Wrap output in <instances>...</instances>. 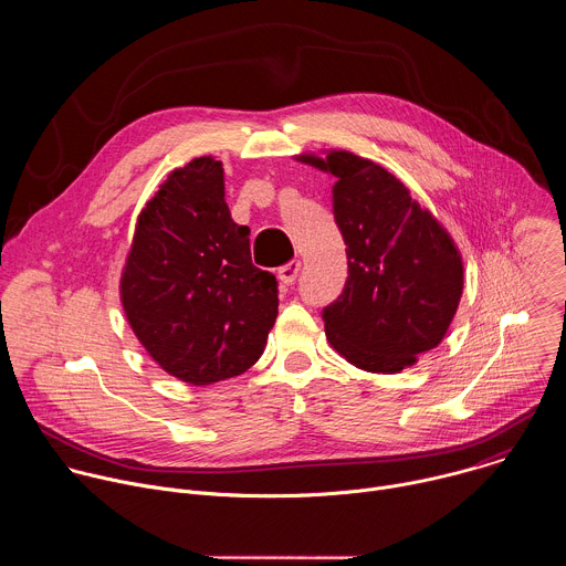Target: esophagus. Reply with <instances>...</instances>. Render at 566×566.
Returning a JSON list of instances; mask_svg holds the SVG:
<instances>
[{
    "instance_id": "obj_1",
    "label": "esophagus",
    "mask_w": 566,
    "mask_h": 566,
    "mask_svg": "<svg viewBox=\"0 0 566 566\" xmlns=\"http://www.w3.org/2000/svg\"><path fill=\"white\" fill-rule=\"evenodd\" d=\"M300 269H302L300 260H293V262L284 264V266L277 271L280 282H282V284H293V282L297 280V275H300Z\"/></svg>"
}]
</instances>
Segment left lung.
Segmentation results:
<instances>
[{
    "label": "left lung",
    "instance_id": "left-lung-1",
    "mask_svg": "<svg viewBox=\"0 0 566 566\" xmlns=\"http://www.w3.org/2000/svg\"><path fill=\"white\" fill-rule=\"evenodd\" d=\"M302 164L332 172L349 277L322 308L332 347L374 374H398L434 349L457 313L463 264L452 237L374 160L345 149Z\"/></svg>",
    "mask_w": 566,
    "mask_h": 566
}]
</instances>
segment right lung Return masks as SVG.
I'll use <instances>...</instances> for the list:
<instances>
[{"instance_id":"1","label":"right lung","mask_w":566,"mask_h":566,"mask_svg":"<svg viewBox=\"0 0 566 566\" xmlns=\"http://www.w3.org/2000/svg\"><path fill=\"white\" fill-rule=\"evenodd\" d=\"M249 234L230 217L212 156L170 172L138 214L120 302L145 352L184 382L239 376L264 354L277 280L253 264Z\"/></svg>"}]
</instances>
